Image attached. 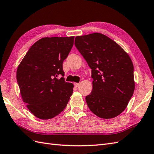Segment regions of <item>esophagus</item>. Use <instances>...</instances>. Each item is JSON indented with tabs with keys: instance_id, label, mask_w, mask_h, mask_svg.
I'll return each instance as SVG.
<instances>
[{
	"instance_id": "34e87169",
	"label": "esophagus",
	"mask_w": 154,
	"mask_h": 154,
	"mask_svg": "<svg viewBox=\"0 0 154 154\" xmlns=\"http://www.w3.org/2000/svg\"><path fill=\"white\" fill-rule=\"evenodd\" d=\"M75 86L76 87H79L80 84L79 83H75Z\"/></svg>"
}]
</instances>
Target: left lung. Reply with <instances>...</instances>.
Here are the masks:
<instances>
[{
    "label": "left lung",
    "instance_id": "8db88e82",
    "mask_svg": "<svg viewBox=\"0 0 154 154\" xmlns=\"http://www.w3.org/2000/svg\"><path fill=\"white\" fill-rule=\"evenodd\" d=\"M75 45L92 69L93 88L86 97L90 110L104 119L120 115L135 90L131 58L117 43L101 33L77 36Z\"/></svg>",
    "mask_w": 154,
    "mask_h": 154
}]
</instances>
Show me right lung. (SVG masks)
Returning <instances> with one entry per match:
<instances>
[{
    "label": "right lung",
    "mask_w": 154,
    "mask_h": 154,
    "mask_svg": "<svg viewBox=\"0 0 154 154\" xmlns=\"http://www.w3.org/2000/svg\"><path fill=\"white\" fill-rule=\"evenodd\" d=\"M74 36L43 38L31 46L17 69V81L23 102L33 115L48 120L64 110L73 85L66 82L63 62L68 57Z\"/></svg>",
    "instance_id": "add662e5"
}]
</instances>
